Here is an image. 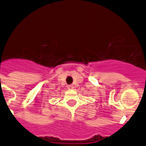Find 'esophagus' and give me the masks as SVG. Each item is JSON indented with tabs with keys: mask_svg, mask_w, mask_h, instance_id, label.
<instances>
[{
	"mask_svg": "<svg viewBox=\"0 0 146 146\" xmlns=\"http://www.w3.org/2000/svg\"><path fill=\"white\" fill-rule=\"evenodd\" d=\"M73 85H69V86H68V89H73Z\"/></svg>",
	"mask_w": 146,
	"mask_h": 146,
	"instance_id": "esophagus-1",
	"label": "esophagus"
}]
</instances>
